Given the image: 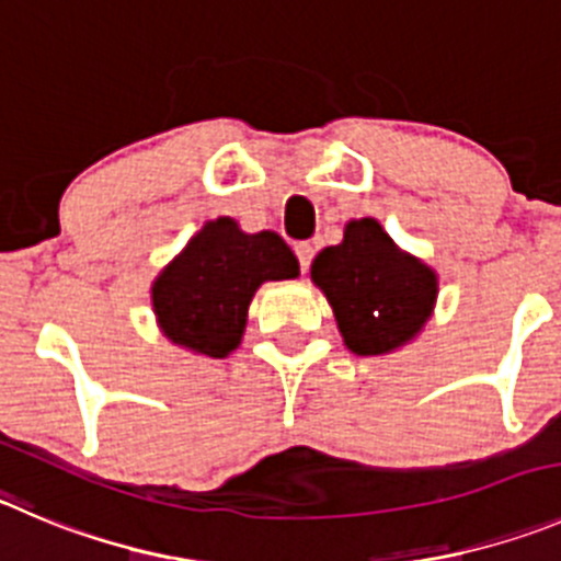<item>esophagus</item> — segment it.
Returning a JSON list of instances; mask_svg holds the SVG:
<instances>
[{"instance_id":"obj_1","label":"esophagus","mask_w":561,"mask_h":561,"mask_svg":"<svg viewBox=\"0 0 561 561\" xmlns=\"http://www.w3.org/2000/svg\"><path fill=\"white\" fill-rule=\"evenodd\" d=\"M296 256H298V263H301V271L310 268L312 263V256H316V245L312 243H296Z\"/></svg>"}]
</instances>
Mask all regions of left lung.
I'll return each mask as SVG.
<instances>
[{
	"label": "left lung",
	"instance_id": "8db88e82",
	"mask_svg": "<svg viewBox=\"0 0 561 561\" xmlns=\"http://www.w3.org/2000/svg\"><path fill=\"white\" fill-rule=\"evenodd\" d=\"M310 276L357 357H385L412 343L439 293L434 268L401 249L376 218L345 224L343 240L318 251Z\"/></svg>",
	"mask_w": 561,
	"mask_h": 561
}]
</instances>
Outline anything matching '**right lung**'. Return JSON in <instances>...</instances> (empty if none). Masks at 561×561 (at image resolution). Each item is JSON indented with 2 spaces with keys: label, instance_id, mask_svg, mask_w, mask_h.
Returning a JSON list of instances; mask_svg holds the SVG:
<instances>
[{
  "label": "right lung",
  "instance_id": "1",
  "mask_svg": "<svg viewBox=\"0 0 561 561\" xmlns=\"http://www.w3.org/2000/svg\"><path fill=\"white\" fill-rule=\"evenodd\" d=\"M298 260L271 229L243 232L234 218L207 221L151 282L157 327L198 357L224 359L243 340L249 305L265 282L296 279Z\"/></svg>",
  "mask_w": 561,
  "mask_h": 561
}]
</instances>
